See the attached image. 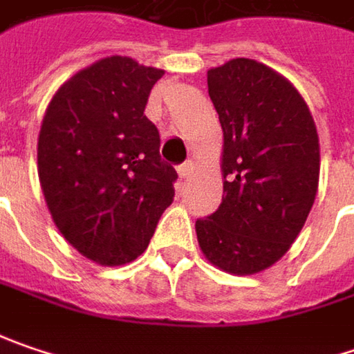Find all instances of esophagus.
<instances>
[{"label": "esophagus", "instance_id": "esophagus-1", "mask_svg": "<svg viewBox=\"0 0 354 354\" xmlns=\"http://www.w3.org/2000/svg\"><path fill=\"white\" fill-rule=\"evenodd\" d=\"M193 169H195V165H193L191 161H185L183 165H179V167H177V173H179V177H181V179H187V177L193 173Z\"/></svg>", "mask_w": 354, "mask_h": 354}]
</instances>
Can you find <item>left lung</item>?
Returning <instances> with one entry per match:
<instances>
[{
	"label": "left lung",
	"instance_id": "1",
	"mask_svg": "<svg viewBox=\"0 0 354 354\" xmlns=\"http://www.w3.org/2000/svg\"><path fill=\"white\" fill-rule=\"evenodd\" d=\"M223 129V201L195 223L205 259L255 274L285 255L319 189L321 149L309 105L291 81L237 57L207 71Z\"/></svg>",
	"mask_w": 354,
	"mask_h": 354
}]
</instances>
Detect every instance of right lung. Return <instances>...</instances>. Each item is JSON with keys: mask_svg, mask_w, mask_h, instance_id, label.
<instances>
[{"mask_svg": "<svg viewBox=\"0 0 354 354\" xmlns=\"http://www.w3.org/2000/svg\"><path fill=\"white\" fill-rule=\"evenodd\" d=\"M163 69L111 55L63 83L45 109L37 173L65 241L103 267L141 255L173 203L175 169L143 115Z\"/></svg>", "mask_w": 354, "mask_h": 354, "instance_id": "add662e5", "label": "right lung"}]
</instances>
